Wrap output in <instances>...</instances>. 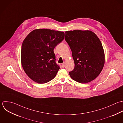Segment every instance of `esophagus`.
<instances>
[{
  "label": "esophagus",
  "instance_id": "34e87169",
  "mask_svg": "<svg viewBox=\"0 0 123 123\" xmlns=\"http://www.w3.org/2000/svg\"><path fill=\"white\" fill-rule=\"evenodd\" d=\"M62 68H65V63H63L62 64Z\"/></svg>",
  "mask_w": 123,
  "mask_h": 123
}]
</instances>
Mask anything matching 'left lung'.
Returning a JSON list of instances; mask_svg holds the SVG:
<instances>
[{
	"label": "left lung",
	"instance_id": "8db88e82",
	"mask_svg": "<svg viewBox=\"0 0 123 123\" xmlns=\"http://www.w3.org/2000/svg\"><path fill=\"white\" fill-rule=\"evenodd\" d=\"M65 39L72 51L75 63L69 72L74 80L86 83L95 79L101 72L105 62L101 42L91 31L76 30L67 31Z\"/></svg>",
	"mask_w": 123,
	"mask_h": 123
}]
</instances>
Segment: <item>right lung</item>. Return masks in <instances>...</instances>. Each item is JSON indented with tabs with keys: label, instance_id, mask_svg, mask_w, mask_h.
<instances>
[{
	"label": "right lung",
	"instance_id": "add662e5",
	"mask_svg": "<svg viewBox=\"0 0 123 123\" xmlns=\"http://www.w3.org/2000/svg\"><path fill=\"white\" fill-rule=\"evenodd\" d=\"M64 36L63 31L40 29L32 31L25 38L21 46V65L34 81L45 83L55 77L60 68L55 62L54 49Z\"/></svg>",
	"mask_w": 123,
	"mask_h": 123
}]
</instances>
